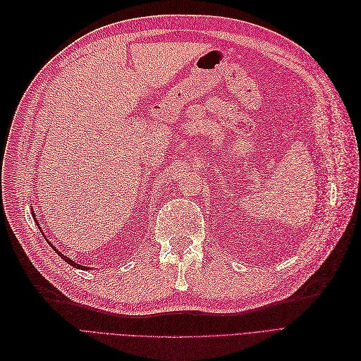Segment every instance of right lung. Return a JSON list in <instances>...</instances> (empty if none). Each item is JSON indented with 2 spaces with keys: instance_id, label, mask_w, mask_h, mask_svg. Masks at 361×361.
<instances>
[{
  "instance_id": "add662e5",
  "label": "right lung",
  "mask_w": 361,
  "mask_h": 361,
  "mask_svg": "<svg viewBox=\"0 0 361 361\" xmlns=\"http://www.w3.org/2000/svg\"><path fill=\"white\" fill-rule=\"evenodd\" d=\"M33 217H35V214H33ZM35 221H37V225H38V220H37V217H35ZM51 247H53V248H54V251H56V252H57V254L61 257V259H63L66 263L71 264V266H73V267H78V269H80V270H82V269H83V270H88V269H90V267H85V266H80V264H78V263L72 262L71 259H68V257H66V255H64V254H61L59 250H56V247H54L53 244H51Z\"/></svg>"
}]
</instances>
